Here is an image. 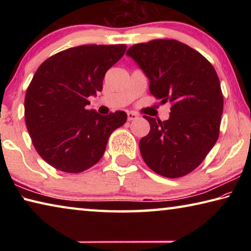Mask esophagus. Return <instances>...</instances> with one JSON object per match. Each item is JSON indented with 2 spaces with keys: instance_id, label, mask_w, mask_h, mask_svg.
I'll return each instance as SVG.
<instances>
[{
  "instance_id": "esophagus-1",
  "label": "esophagus",
  "mask_w": 251,
  "mask_h": 251,
  "mask_svg": "<svg viewBox=\"0 0 251 251\" xmlns=\"http://www.w3.org/2000/svg\"><path fill=\"white\" fill-rule=\"evenodd\" d=\"M127 117H128V121H134L138 117V115H137V114L133 113V112H128V113H127Z\"/></svg>"
}]
</instances>
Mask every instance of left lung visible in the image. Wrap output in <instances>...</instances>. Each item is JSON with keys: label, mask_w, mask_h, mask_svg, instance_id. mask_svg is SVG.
<instances>
[{"label": "left lung", "mask_w": 251, "mask_h": 251, "mask_svg": "<svg viewBox=\"0 0 251 251\" xmlns=\"http://www.w3.org/2000/svg\"><path fill=\"white\" fill-rule=\"evenodd\" d=\"M126 54L147 76L151 95L173 104L167 121L143 116L151 125L139 141L143 159L164 177L185 176L218 139L224 97L217 73L201 53L176 40L135 44Z\"/></svg>", "instance_id": "8db88e82"}]
</instances>
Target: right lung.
Returning <instances> with one entry per match:
<instances>
[{
    "mask_svg": "<svg viewBox=\"0 0 251 251\" xmlns=\"http://www.w3.org/2000/svg\"><path fill=\"white\" fill-rule=\"evenodd\" d=\"M126 45H80L42 63L25 94V123L39 155L65 173L91 168L104 155L110 134L127 121L123 110L100 115L88 97L122 58Z\"/></svg>",
    "mask_w": 251,
    "mask_h": 251,
    "instance_id": "right-lung-1",
    "label": "right lung"
}]
</instances>
